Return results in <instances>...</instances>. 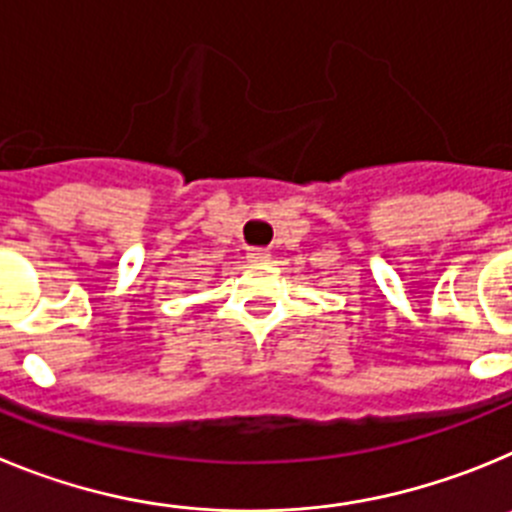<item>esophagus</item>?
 I'll use <instances>...</instances> for the list:
<instances>
[{"mask_svg": "<svg viewBox=\"0 0 512 512\" xmlns=\"http://www.w3.org/2000/svg\"><path fill=\"white\" fill-rule=\"evenodd\" d=\"M247 260H250V262H257V265H262V262L270 260V255H267L265 250H257V247H255V250L247 252Z\"/></svg>", "mask_w": 512, "mask_h": 512, "instance_id": "obj_1", "label": "esophagus"}]
</instances>
